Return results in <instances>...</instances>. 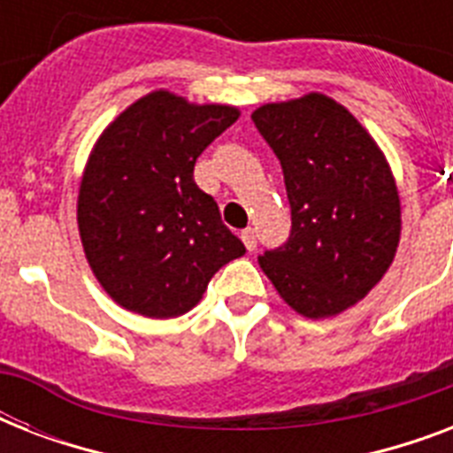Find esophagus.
Returning a JSON list of instances; mask_svg holds the SVG:
<instances>
[{"label":"esophagus","instance_id":"esophagus-1","mask_svg":"<svg viewBox=\"0 0 453 453\" xmlns=\"http://www.w3.org/2000/svg\"><path fill=\"white\" fill-rule=\"evenodd\" d=\"M242 242H244V247H247L249 251H256V247H258V240H256L254 227H247V230H242Z\"/></svg>","mask_w":453,"mask_h":453}]
</instances>
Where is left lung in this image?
Instances as JSON below:
<instances>
[{
	"instance_id": "obj_1",
	"label": "left lung",
	"mask_w": 453,
	"mask_h": 453,
	"mask_svg": "<svg viewBox=\"0 0 453 453\" xmlns=\"http://www.w3.org/2000/svg\"><path fill=\"white\" fill-rule=\"evenodd\" d=\"M251 119L282 164L291 204L289 240L258 256L263 273L298 315H341L383 280L400 244L390 164L350 110L317 91L265 103Z\"/></svg>"
}]
</instances>
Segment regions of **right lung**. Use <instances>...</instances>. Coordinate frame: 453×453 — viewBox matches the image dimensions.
<instances>
[{
    "label": "right lung",
    "instance_id": "add662e5",
    "mask_svg": "<svg viewBox=\"0 0 453 453\" xmlns=\"http://www.w3.org/2000/svg\"><path fill=\"white\" fill-rule=\"evenodd\" d=\"M237 117L233 105H197L159 88L96 141L77 226L96 280L124 310L152 319L185 315L211 277L247 251L192 178L197 157Z\"/></svg>",
    "mask_w": 453,
    "mask_h": 453
}]
</instances>
